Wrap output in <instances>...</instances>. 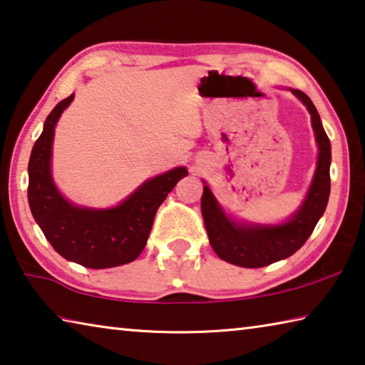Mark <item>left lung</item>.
Listing matches in <instances>:
<instances>
[{
    "label": "left lung",
    "mask_w": 365,
    "mask_h": 365,
    "mask_svg": "<svg viewBox=\"0 0 365 365\" xmlns=\"http://www.w3.org/2000/svg\"><path fill=\"white\" fill-rule=\"evenodd\" d=\"M294 96L304 103L311 113L312 128L319 145V160L316 175L304 202L298 212L287 224L272 227H252L235 224L222 211L212 196L211 190L205 187L201 196V214L205 219L209 243L220 259L240 265V267H265L272 262L294 255L306 240L311 237L319 219L325 212L330 196V140L320 122V117L311 98L301 90H292Z\"/></svg>",
    "instance_id": "obj_1"
}]
</instances>
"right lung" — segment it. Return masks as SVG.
<instances>
[{
	"label": "right lung",
	"instance_id": "obj_1",
	"mask_svg": "<svg viewBox=\"0 0 365 365\" xmlns=\"http://www.w3.org/2000/svg\"><path fill=\"white\" fill-rule=\"evenodd\" d=\"M73 95L56 104L46 117L29 160V205L34 219L54 250L67 261L90 269H108L132 262L145 250L154 215L180 178L185 168L145 182L122 205L104 211L76 207L59 195L49 160L56 122Z\"/></svg>",
	"mask_w": 365,
	"mask_h": 365
}]
</instances>
